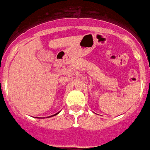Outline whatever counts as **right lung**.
Instances as JSON below:
<instances>
[{"label":"right lung","instance_id":"add662e5","mask_svg":"<svg viewBox=\"0 0 150 150\" xmlns=\"http://www.w3.org/2000/svg\"><path fill=\"white\" fill-rule=\"evenodd\" d=\"M59 112H58V113H56V114H55V115H51V116H50V117H52V116H54V115H57V114H59Z\"/></svg>","mask_w":150,"mask_h":150}]
</instances>
